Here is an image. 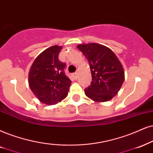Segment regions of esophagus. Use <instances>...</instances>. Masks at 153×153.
Listing matches in <instances>:
<instances>
[{
	"label": "esophagus",
	"instance_id": "1",
	"mask_svg": "<svg viewBox=\"0 0 153 153\" xmlns=\"http://www.w3.org/2000/svg\"><path fill=\"white\" fill-rule=\"evenodd\" d=\"M72 76L73 77V78L75 79V80H76V79L78 78V73H73V74H72Z\"/></svg>",
	"mask_w": 153,
	"mask_h": 153
}]
</instances>
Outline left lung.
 Returning a JSON list of instances; mask_svg holds the SVG:
<instances>
[{"mask_svg":"<svg viewBox=\"0 0 153 153\" xmlns=\"http://www.w3.org/2000/svg\"><path fill=\"white\" fill-rule=\"evenodd\" d=\"M77 47L88 59L91 85L85 94L96 102H107L117 95L125 79L123 65L113 51L100 44H80Z\"/></svg>","mask_w":153,"mask_h":153,"instance_id":"obj_1","label":"left lung"}]
</instances>
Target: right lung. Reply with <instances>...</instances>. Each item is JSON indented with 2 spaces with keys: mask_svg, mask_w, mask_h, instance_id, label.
Masks as SVG:
<instances>
[{
  "mask_svg": "<svg viewBox=\"0 0 153 153\" xmlns=\"http://www.w3.org/2000/svg\"><path fill=\"white\" fill-rule=\"evenodd\" d=\"M62 47L52 46L42 51L34 61L29 72L30 90L40 102L47 105L64 100L71 84L63 71L65 63L59 60Z\"/></svg>",
  "mask_w": 153,
  "mask_h": 153,
  "instance_id": "obj_1",
  "label": "right lung"
}]
</instances>
